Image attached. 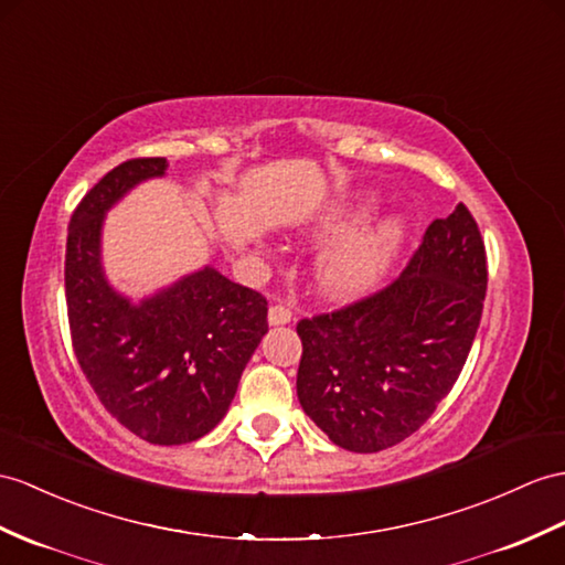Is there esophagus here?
Listing matches in <instances>:
<instances>
[{"label": "esophagus", "instance_id": "1", "mask_svg": "<svg viewBox=\"0 0 565 565\" xmlns=\"http://www.w3.org/2000/svg\"><path fill=\"white\" fill-rule=\"evenodd\" d=\"M292 321V311L287 309L285 305H273L268 309V323L270 326H287Z\"/></svg>", "mask_w": 565, "mask_h": 565}]
</instances>
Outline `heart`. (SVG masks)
<instances>
[{"label": "heart", "mask_w": 565, "mask_h": 565, "mask_svg": "<svg viewBox=\"0 0 565 565\" xmlns=\"http://www.w3.org/2000/svg\"><path fill=\"white\" fill-rule=\"evenodd\" d=\"M376 209L374 191H362L330 209L311 227L316 239L333 242L313 264L316 290L326 299L350 301L371 292L401 258L409 237L407 215L388 213L359 230Z\"/></svg>", "instance_id": "obj_1"}]
</instances>
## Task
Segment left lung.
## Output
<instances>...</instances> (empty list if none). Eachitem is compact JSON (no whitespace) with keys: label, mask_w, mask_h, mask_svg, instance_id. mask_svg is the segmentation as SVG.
I'll return each instance as SVG.
<instances>
[{"label":"left lung","mask_w":565,"mask_h":565,"mask_svg":"<svg viewBox=\"0 0 565 565\" xmlns=\"http://www.w3.org/2000/svg\"><path fill=\"white\" fill-rule=\"evenodd\" d=\"M487 295V254L462 203L434 220L401 278L333 313L299 321L297 397L335 446L405 441L458 381Z\"/></svg>","instance_id":"1"}]
</instances>
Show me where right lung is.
I'll return each instance as SVG.
<instances>
[{"instance_id":"add662e5","label":"right lung","mask_w":565,"mask_h":565,"mask_svg":"<svg viewBox=\"0 0 565 565\" xmlns=\"http://www.w3.org/2000/svg\"><path fill=\"white\" fill-rule=\"evenodd\" d=\"M164 172V158L127 160L88 191L68 223L64 287L76 360L105 409L148 444L182 446L227 415L268 305L213 266L143 299L107 280L105 215Z\"/></svg>"}]
</instances>
